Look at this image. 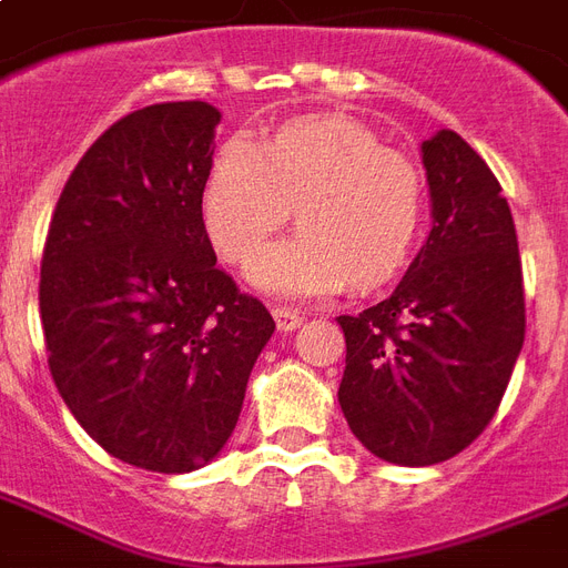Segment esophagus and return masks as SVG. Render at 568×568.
Instances as JSON below:
<instances>
[{"mask_svg":"<svg viewBox=\"0 0 568 568\" xmlns=\"http://www.w3.org/2000/svg\"><path fill=\"white\" fill-rule=\"evenodd\" d=\"M274 322H276V331L288 333V331H297V327H301L303 315L294 313V310H285V306H276Z\"/></svg>","mask_w":568,"mask_h":568,"instance_id":"esophagus-1","label":"esophagus"}]
</instances>
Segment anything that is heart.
Returning a JSON list of instances; mask_svg holds the SVG:
<instances>
[{
    "mask_svg": "<svg viewBox=\"0 0 568 568\" xmlns=\"http://www.w3.org/2000/svg\"><path fill=\"white\" fill-rule=\"evenodd\" d=\"M292 211L303 229L255 258V288L276 297L372 288L405 265L423 216V175L342 115L297 119L265 145L250 136L220 145L202 187V223L229 262H250Z\"/></svg>",
    "mask_w": 568,
    "mask_h": 568,
    "instance_id": "1",
    "label": "heart"
}]
</instances>
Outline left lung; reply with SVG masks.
Returning <instances> with one entry per match:
<instances>
[{"mask_svg":"<svg viewBox=\"0 0 568 568\" xmlns=\"http://www.w3.org/2000/svg\"><path fill=\"white\" fill-rule=\"evenodd\" d=\"M432 232L387 301L339 315V408L372 456L405 467L474 444L525 345V285L504 190L456 130L419 145Z\"/></svg>","mask_w":568,"mask_h":568,"instance_id":"1","label":"left lung"}]
</instances>
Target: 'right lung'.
Listing matches in <instances>:
<instances>
[{
    "label": "right lung",
    "instance_id": "1",
    "mask_svg": "<svg viewBox=\"0 0 568 568\" xmlns=\"http://www.w3.org/2000/svg\"><path fill=\"white\" fill-rule=\"evenodd\" d=\"M220 119L179 101L115 121L64 184L41 258L64 405L110 456L158 474L220 456L276 327L216 267L202 223Z\"/></svg>",
    "mask_w": 568,
    "mask_h": 568
}]
</instances>
